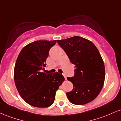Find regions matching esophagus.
Segmentation results:
<instances>
[{
    "label": "esophagus",
    "instance_id": "1",
    "mask_svg": "<svg viewBox=\"0 0 121 121\" xmlns=\"http://www.w3.org/2000/svg\"><path fill=\"white\" fill-rule=\"evenodd\" d=\"M62 75H63V76H64V77L65 80H66V75H65V74H62Z\"/></svg>",
    "mask_w": 121,
    "mask_h": 121
}]
</instances>
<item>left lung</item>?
<instances>
[{
    "label": "left lung",
    "instance_id": "left-lung-1",
    "mask_svg": "<svg viewBox=\"0 0 121 121\" xmlns=\"http://www.w3.org/2000/svg\"><path fill=\"white\" fill-rule=\"evenodd\" d=\"M74 64V76L68 77L73 88L66 93L74 105H84L94 100L104 86L105 65L100 53L91 41L80 36L57 40Z\"/></svg>",
    "mask_w": 121,
    "mask_h": 121
}]
</instances>
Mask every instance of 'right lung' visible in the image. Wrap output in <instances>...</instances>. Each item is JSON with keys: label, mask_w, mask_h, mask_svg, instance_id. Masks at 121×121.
Segmentation results:
<instances>
[{"label": "right lung", "mask_w": 121, "mask_h": 121, "mask_svg": "<svg viewBox=\"0 0 121 121\" xmlns=\"http://www.w3.org/2000/svg\"><path fill=\"white\" fill-rule=\"evenodd\" d=\"M56 40H38L20 51L15 65V85L24 100L31 106L47 108L53 104L56 91L65 80L58 72H42L49 51Z\"/></svg>", "instance_id": "right-lung-1"}]
</instances>
